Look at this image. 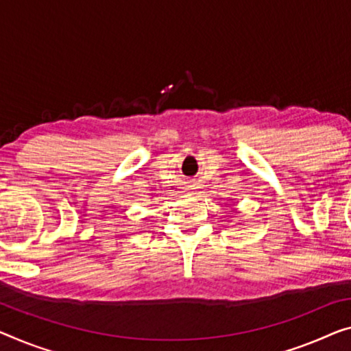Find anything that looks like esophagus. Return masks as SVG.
<instances>
[{"label": "esophagus", "mask_w": 351, "mask_h": 351, "mask_svg": "<svg viewBox=\"0 0 351 351\" xmlns=\"http://www.w3.org/2000/svg\"><path fill=\"white\" fill-rule=\"evenodd\" d=\"M187 189L192 191V189H193V184H189V186H187Z\"/></svg>", "instance_id": "34e87169"}]
</instances>
